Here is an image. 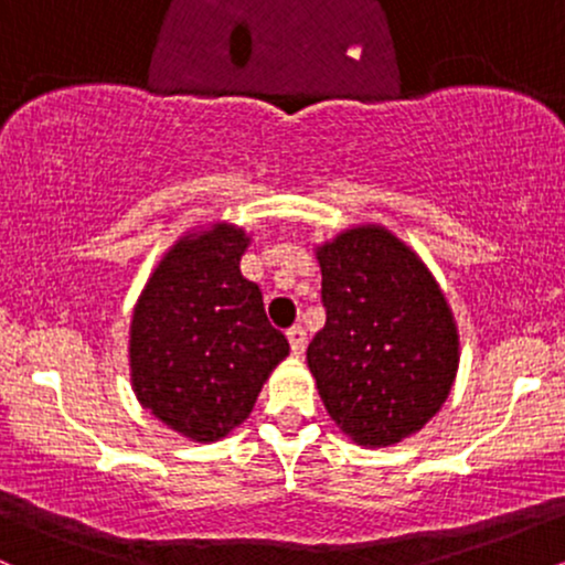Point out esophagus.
<instances>
[{
  "mask_svg": "<svg viewBox=\"0 0 565 565\" xmlns=\"http://www.w3.org/2000/svg\"><path fill=\"white\" fill-rule=\"evenodd\" d=\"M287 337H289V345H291V355H302L305 342H308V337H305V329L302 327H291Z\"/></svg>",
  "mask_w": 565,
  "mask_h": 565,
  "instance_id": "esophagus-1",
  "label": "esophagus"
}]
</instances>
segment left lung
<instances>
[{
  "label": "left lung",
  "instance_id": "1",
  "mask_svg": "<svg viewBox=\"0 0 565 565\" xmlns=\"http://www.w3.org/2000/svg\"><path fill=\"white\" fill-rule=\"evenodd\" d=\"M327 323L308 366L329 417L364 446L412 436L451 391L459 337L430 270L377 225L319 249Z\"/></svg>",
  "mask_w": 565,
  "mask_h": 565
}]
</instances>
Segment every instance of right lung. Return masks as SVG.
<instances>
[{
    "label": "right lung",
    "mask_w": 565,
    "mask_h": 565,
    "mask_svg": "<svg viewBox=\"0 0 565 565\" xmlns=\"http://www.w3.org/2000/svg\"><path fill=\"white\" fill-rule=\"evenodd\" d=\"M249 238L215 225L174 244L132 316L138 401L188 438L217 440L249 417L263 382L289 355L263 291L238 270Z\"/></svg>",
    "instance_id": "right-lung-1"
}]
</instances>
